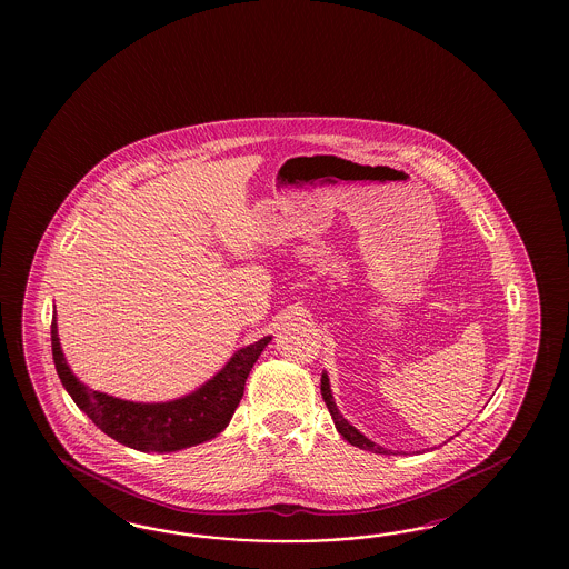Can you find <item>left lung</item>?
Here are the masks:
<instances>
[{"instance_id":"1","label":"left lung","mask_w":569,"mask_h":569,"mask_svg":"<svg viewBox=\"0 0 569 569\" xmlns=\"http://www.w3.org/2000/svg\"><path fill=\"white\" fill-rule=\"evenodd\" d=\"M321 395H323V400H326V405H328L329 415H331V419H333V423H336V430L340 431V433L345 436V440H348L352 447L373 450V452H379V455H383V452H386L383 448L378 447V445H373L371 440H367V438L362 436L361 431L357 430V428H352V426L346 421L345 417L340 415L338 407H336V402H333V397H331V390H329L328 373H323V376H321Z\"/></svg>"}]
</instances>
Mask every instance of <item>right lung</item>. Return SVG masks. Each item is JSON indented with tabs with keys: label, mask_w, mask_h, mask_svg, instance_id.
Segmentation results:
<instances>
[{
	"label": "right lung",
	"mask_w": 569,
	"mask_h": 569,
	"mask_svg": "<svg viewBox=\"0 0 569 569\" xmlns=\"http://www.w3.org/2000/svg\"><path fill=\"white\" fill-rule=\"evenodd\" d=\"M271 338H262L233 355L223 369L193 395L172 402L141 405L89 390L72 376L58 342L52 319V352L62 386L87 417L110 438L143 452H172L202 445L224 430L236 413L250 369Z\"/></svg>",
	"instance_id": "obj_1"
}]
</instances>
